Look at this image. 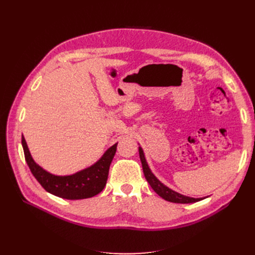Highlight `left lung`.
I'll list each match as a JSON object with an SVG mask.
<instances>
[{
  "label": "left lung",
  "instance_id": "1",
  "mask_svg": "<svg viewBox=\"0 0 255 255\" xmlns=\"http://www.w3.org/2000/svg\"><path fill=\"white\" fill-rule=\"evenodd\" d=\"M139 156H140L142 170H143V173H144L146 181H148V183L150 184V186L152 187V189L155 191L159 197L165 199L166 201L185 204V203H195V202H198L202 199V198L196 199V198H190V197H187V196H184V195H181V194H179V192H176V191L170 189L169 187H167L166 185L161 183L150 170L148 164H146V160H145V157H144V154H143L141 146H139Z\"/></svg>",
  "mask_w": 255,
  "mask_h": 255
}]
</instances>
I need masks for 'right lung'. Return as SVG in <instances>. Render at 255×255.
I'll return each mask as SVG.
<instances>
[{
	"mask_svg": "<svg viewBox=\"0 0 255 255\" xmlns=\"http://www.w3.org/2000/svg\"><path fill=\"white\" fill-rule=\"evenodd\" d=\"M117 143L107 150L96 164L71 175H55L35 163L22 135V146L30 172L50 194L68 200L91 198L103 190L109 176L110 166L117 150Z\"/></svg>",
	"mask_w": 255,
	"mask_h": 255,
	"instance_id": "1",
	"label": "right lung"
}]
</instances>
